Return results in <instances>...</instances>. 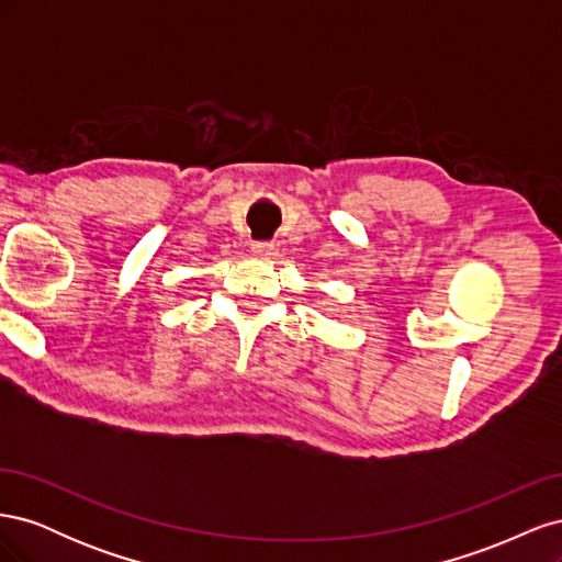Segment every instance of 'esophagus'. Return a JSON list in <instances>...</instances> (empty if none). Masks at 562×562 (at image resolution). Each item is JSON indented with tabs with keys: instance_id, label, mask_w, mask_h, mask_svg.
Here are the masks:
<instances>
[{
	"instance_id": "esophagus-1",
	"label": "esophagus",
	"mask_w": 562,
	"mask_h": 562,
	"mask_svg": "<svg viewBox=\"0 0 562 562\" xmlns=\"http://www.w3.org/2000/svg\"><path fill=\"white\" fill-rule=\"evenodd\" d=\"M271 250H274V244H269V241L252 244V255H260V258H267V255H271Z\"/></svg>"
}]
</instances>
